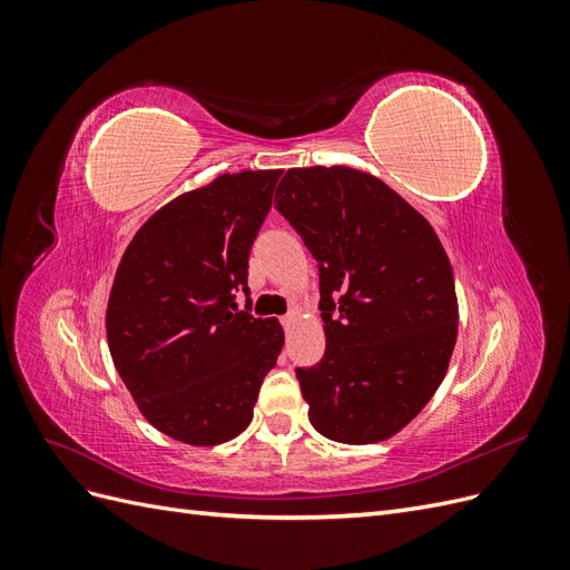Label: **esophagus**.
I'll return each mask as SVG.
<instances>
[{"label":"esophagus","mask_w":570,"mask_h":570,"mask_svg":"<svg viewBox=\"0 0 570 570\" xmlns=\"http://www.w3.org/2000/svg\"><path fill=\"white\" fill-rule=\"evenodd\" d=\"M295 321H297V314H295V312H289V314H285V316L281 318V323H283L285 331H289L292 323H295Z\"/></svg>","instance_id":"1"}]
</instances>
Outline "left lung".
I'll use <instances>...</instances> for the list:
<instances>
[{
	"label": "left lung",
	"mask_w": 570,
	"mask_h": 570,
	"mask_svg": "<svg viewBox=\"0 0 570 570\" xmlns=\"http://www.w3.org/2000/svg\"><path fill=\"white\" fill-rule=\"evenodd\" d=\"M278 209L318 262L325 354L297 368L327 440L392 438L430 402L459 331L454 273L433 226L375 176L289 168Z\"/></svg>",
	"instance_id": "obj_1"
}]
</instances>
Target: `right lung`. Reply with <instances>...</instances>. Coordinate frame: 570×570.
Instances as JSON below:
<instances>
[{
    "instance_id": "right-lung-1",
    "label": "right lung",
    "mask_w": 570,
    "mask_h": 570,
    "mask_svg": "<svg viewBox=\"0 0 570 570\" xmlns=\"http://www.w3.org/2000/svg\"><path fill=\"white\" fill-rule=\"evenodd\" d=\"M283 170L223 174L135 233L107 306V340L142 416L185 444L228 442L252 421L283 350L278 318L237 308L249 249Z\"/></svg>"
}]
</instances>
